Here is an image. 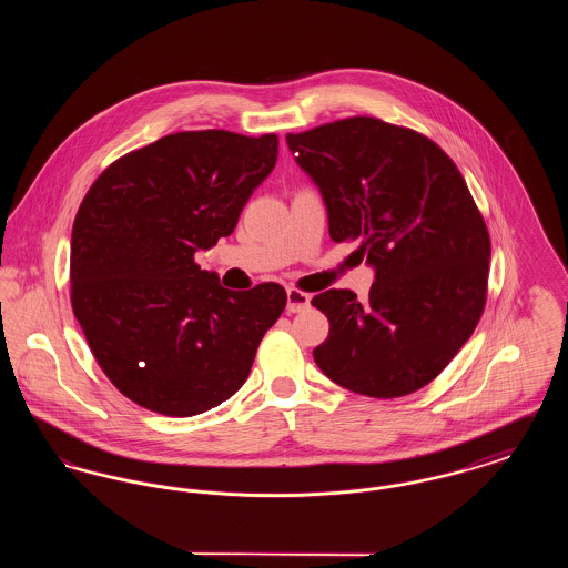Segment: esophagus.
Here are the masks:
<instances>
[{
	"instance_id": "esophagus-1",
	"label": "esophagus",
	"mask_w": 568,
	"mask_h": 568,
	"mask_svg": "<svg viewBox=\"0 0 568 568\" xmlns=\"http://www.w3.org/2000/svg\"><path fill=\"white\" fill-rule=\"evenodd\" d=\"M311 306V296L300 292V290H287V311L290 313H300Z\"/></svg>"
}]
</instances>
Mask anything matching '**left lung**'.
<instances>
[{
    "instance_id": "obj_1",
    "label": "left lung",
    "mask_w": 568,
    "mask_h": 568,
    "mask_svg": "<svg viewBox=\"0 0 568 568\" xmlns=\"http://www.w3.org/2000/svg\"><path fill=\"white\" fill-rule=\"evenodd\" d=\"M285 140L320 187L329 239L359 241L375 271L366 302L349 290L313 297L329 322L317 366L362 396L417 392L454 359L486 306L489 234L456 163L430 138L373 116Z\"/></svg>"
}]
</instances>
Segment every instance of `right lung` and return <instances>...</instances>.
Wrapping results in <instances>:
<instances>
[{
    "label": "right lung",
    "mask_w": 568,
    "mask_h": 568,
    "mask_svg": "<svg viewBox=\"0 0 568 568\" xmlns=\"http://www.w3.org/2000/svg\"><path fill=\"white\" fill-rule=\"evenodd\" d=\"M278 155L274 134L179 132L109 165L72 227V308L98 364L135 405L191 417L232 398L281 317L276 283L232 292L197 251L239 223Z\"/></svg>",
    "instance_id": "add662e5"
}]
</instances>
